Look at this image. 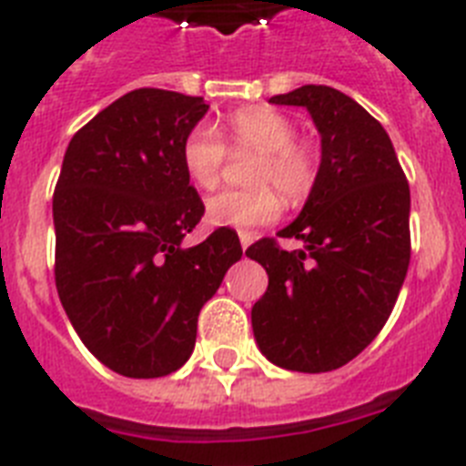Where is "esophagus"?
<instances>
[{"mask_svg": "<svg viewBox=\"0 0 466 466\" xmlns=\"http://www.w3.org/2000/svg\"><path fill=\"white\" fill-rule=\"evenodd\" d=\"M252 240H254L252 233H245V230H242V233H240V245H242V249H247V247L252 245Z\"/></svg>", "mask_w": 466, "mask_h": 466, "instance_id": "esophagus-1", "label": "esophagus"}]
</instances>
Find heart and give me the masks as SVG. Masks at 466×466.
<instances>
[{"instance_id": "obj_1", "label": "heart", "mask_w": 466, "mask_h": 466, "mask_svg": "<svg viewBox=\"0 0 466 466\" xmlns=\"http://www.w3.org/2000/svg\"><path fill=\"white\" fill-rule=\"evenodd\" d=\"M230 144L236 149L258 151L249 170V184L240 191H221L208 200V219L228 228H257L275 221L282 198L289 205L306 203L315 191L322 156L315 144L296 135L294 118L273 106H240L226 118ZM182 167L203 191L219 187L226 166V144L212 126L191 127L182 142ZM280 192L278 194L277 191Z\"/></svg>"}]
</instances>
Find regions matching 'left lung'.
<instances>
[{"instance_id": "obj_1", "label": "left lung", "mask_w": 466, "mask_h": 466, "mask_svg": "<svg viewBox=\"0 0 466 466\" xmlns=\"http://www.w3.org/2000/svg\"><path fill=\"white\" fill-rule=\"evenodd\" d=\"M306 106L322 135V170L299 219L247 249L268 273L252 308L254 339L273 364L324 373L355 360L385 327L410 261V191L390 135L329 86L270 97Z\"/></svg>"}]
</instances>
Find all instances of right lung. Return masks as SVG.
<instances>
[{"label":"right lung","instance_id":"add662e5","mask_svg":"<svg viewBox=\"0 0 466 466\" xmlns=\"http://www.w3.org/2000/svg\"><path fill=\"white\" fill-rule=\"evenodd\" d=\"M203 97L137 88L74 135L53 193L56 287L79 339L111 371L160 378L196 345L200 308L242 257L217 228L184 247L205 205L182 167Z\"/></svg>","mask_w":466,"mask_h":466}]
</instances>
